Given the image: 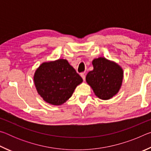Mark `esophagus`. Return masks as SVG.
<instances>
[{
	"label": "esophagus",
	"instance_id": "1",
	"mask_svg": "<svg viewBox=\"0 0 151 151\" xmlns=\"http://www.w3.org/2000/svg\"><path fill=\"white\" fill-rule=\"evenodd\" d=\"M81 77L83 78V81H85L86 76H85V74H84V73H81Z\"/></svg>",
	"mask_w": 151,
	"mask_h": 151
}]
</instances>
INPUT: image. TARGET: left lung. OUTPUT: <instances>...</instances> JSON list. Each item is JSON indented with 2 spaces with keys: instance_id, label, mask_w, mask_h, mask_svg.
<instances>
[{
  "instance_id": "1",
  "label": "left lung",
  "mask_w": 151,
  "mask_h": 151,
  "mask_svg": "<svg viewBox=\"0 0 151 151\" xmlns=\"http://www.w3.org/2000/svg\"><path fill=\"white\" fill-rule=\"evenodd\" d=\"M94 69L88 72L86 81L99 98L108 100L118 93L123 71L116 63L100 57L93 60Z\"/></svg>"
}]
</instances>
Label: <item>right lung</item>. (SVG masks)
<instances>
[{"label": "right lung", "instance_id": "add662e5", "mask_svg": "<svg viewBox=\"0 0 151 151\" xmlns=\"http://www.w3.org/2000/svg\"><path fill=\"white\" fill-rule=\"evenodd\" d=\"M35 84L40 96L47 103L60 105L72 96L83 78L68 61L58 59L45 63L36 70Z\"/></svg>", "mask_w": 151, "mask_h": 151}]
</instances>
